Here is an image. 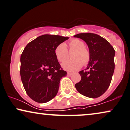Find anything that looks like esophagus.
<instances>
[{
  "mask_svg": "<svg viewBox=\"0 0 130 130\" xmlns=\"http://www.w3.org/2000/svg\"><path fill=\"white\" fill-rule=\"evenodd\" d=\"M72 74H72L71 73H70V72H67V75H68V76H71L72 75Z\"/></svg>",
  "mask_w": 130,
  "mask_h": 130,
  "instance_id": "obj_1",
  "label": "esophagus"
}]
</instances>
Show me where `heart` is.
Instances as JSON below:
<instances>
[{"mask_svg": "<svg viewBox=\"0 0 130 130\" xmlns=\"http://www.w3.org/2000/svg\"><path fill=\"white\" fill-rule=\"evenodd\" d=\"M70 52H74L72 55L73 60L64 62L62 67L68 71H75L82 68V65H86L90 60V53L85 47V42L81 39L74 38L71 39L68 44ZM55 55L59 62L65 61L68 56V52L67 45L64 43L59 44L55 48Z\"/></svg>", "mask_w": 130, "mask_h": 130, "instance_id": "obj_1", "label": "heart"}]
</instances>
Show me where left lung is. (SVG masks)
Here are the masks:
<instances>
[{"mask_svg": "<svg viewBox=\"0 0 130 130\" xmlns=\"http://www.w3.org/2000/svg\"><path fill=\"white\" fill-rule=\"evenodd\" d=\"M74 37L85 41L90 53L87 68L79 72L81 80L75 85V88L87 97H99L107 90L111 83L115 70V51L106 39L96 34L82 33Z\"/></svg>", "mask_w": 130, "mask_h": 130, "instance_id": "1", "label": "left lung"}]
</instances>
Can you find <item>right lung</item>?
Instances as JSON below:
<instances>
[{"label": "right lung", "instance_id": "obj_1", "mask_svg": "<svg viewBox=\"0 0 130 130\" xmlns=\"http://www.w3.org/2000/svg\"><path fill=\"white\" fill-rule=\"evenodd\" d=\"M68 37L43 35L27 44L20 57V75L31 99L45 103L57 95L62 77L67 75L55 55V48Z\"/></svg>", "mask_w": 130, "mask_h": 130}]
</instances>
